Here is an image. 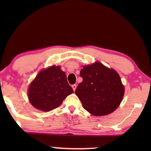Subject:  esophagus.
<instances>
[{
    "instance_id": "obj_1",
    "label": "esophagus",
    "mask_w": 151,
    "mask_h": 151,
    "mask_svg": "<svg viewBox=\"0 0 151 151\" xmlns=\"http://www.w3.org/2000/svg\"><path fill=\"white\" fill-rule=\"evenodd\" d=\"M76 86H77V85H76V84H73V85H72V88H73V91H75V90H76Z\"/></svg>"
}]
</instances>
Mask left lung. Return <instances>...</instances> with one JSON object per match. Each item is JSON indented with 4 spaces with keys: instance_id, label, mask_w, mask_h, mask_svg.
I'll list each match as a JSON object with an SVG mask.
<instances>
[{
    "instance_id": "obj_1",
    "label": "left lung",
    "mask_w": 151,
    "mask_h": 151,
    "mask_svg": "<svg viewBox=\"0 0 151 151\" xmlns=\"http://www.w3.org/2000/svg\"><path fill=\"white\" fill-rule=\"evenodd\" d=\"M80 76L83 80L75 93L85 110L96 116H102L113 112L119 106L124 88L116 71L96 62L93 65L84 66Z\"/></svg>"
}]
</instances>
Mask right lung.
<instances>
[{
    "mask_svg": "<svg viewBox=\"0 0 151 151\" xmlns=\"http://www.w3.org/2000/svg\"><path fill=\"white\" fill-rule=\"evenodd\" d=\"M73 90L68 83L67 76L60 67L42 70L29 88L28 96L35 108L49 111L59 106Z\"/></svg>",
    "mask_w": 151,
    "mask_h": 151,
    "instance_id": "obj_1",
    "label": "right lung"
}]
</instances>
